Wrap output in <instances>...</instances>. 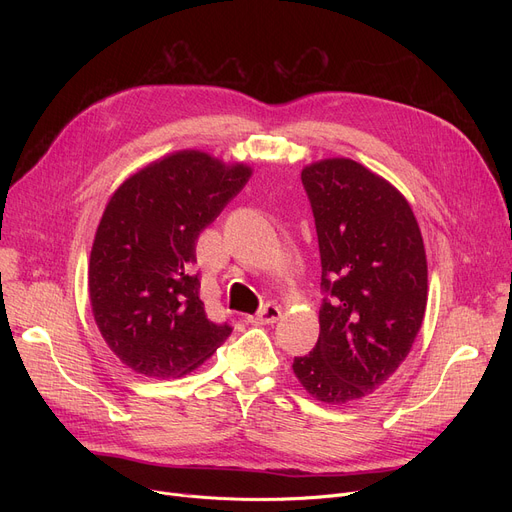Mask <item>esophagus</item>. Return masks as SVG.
I'll return each mask as SVG.
<instances>
[{
  "label": "esophagus",
  "mask_w": 512,
  "mask_h": 512,
  "mask_svg": "<svg viewBox=\"0 0 512 512\" xmlns=\"http://www.w3.org/2000/svg\"><path fill=\"white\" fill-rule=\"evenodd\" d=\"M280 315H282V311H280L278 305L267 303V305H263V307L257 311V315H253V317H249V319L253 321V324H276V321L280 319Z\"/></svg>",
  "instance_id": "esophagus-1"
}]
</instances>
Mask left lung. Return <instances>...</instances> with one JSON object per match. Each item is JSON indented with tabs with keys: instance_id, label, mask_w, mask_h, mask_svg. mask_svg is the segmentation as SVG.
I'll return each instance as SVG.
<instances>
[{
	"instance_id": "1",
	"label": "left lung",
	"mask_w": 512,
	"mask_h": 512,
	"mask_svg": "<svg viewBox=\"0 0 512 512\" xmlns=\"http://www.w3.org/2000/svg\"><path fill=\"white\" fill-rule=\"evenodd\" d=\"M321 288L319 338L294 357L301 386L326 405L378 390L407 359L427 305V259L415 213L396 186L348 157L305 166Z\"/></svg>"
}]
</instances>
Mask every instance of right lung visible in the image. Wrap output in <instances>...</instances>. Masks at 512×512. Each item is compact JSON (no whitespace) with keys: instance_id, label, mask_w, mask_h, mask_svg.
Here are the masks:
<instances>
[{"instance_id":"obj_1","label":"right lung","mask_w":512,"mask_h":512,"mask_svg":"<svg viewBox=\"0 0 512 512\" xmlns=\"http://www.w3.org/2000/svg\"><path fill=\"white\" fill-rule=\"evenodd\" d=\"M251 172L184 149L128 176L107 201L89 259V299L105 344L132 371L180 378L230 336L199 297L195 245Z\"/></svg>"}]
</instances>
